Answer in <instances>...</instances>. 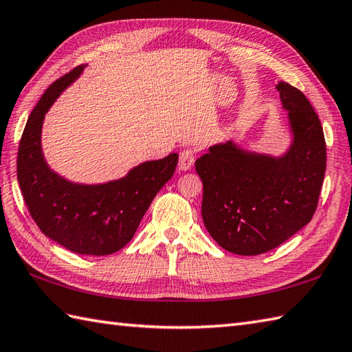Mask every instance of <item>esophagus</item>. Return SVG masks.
<instances>
[{
  "label": "esophagus",
  "instance_id": "obj_1",
  "mask_svg": "<svg viewBox=\"0 0 352 352\" xmlns=\"http://www.w3.org/2000/svg\"><path fill=\"white\" fill-rule=\"evenodd\" d=\"M195 162V151L190 148H184L180 153V159H178V169L180 170H189Z\"/></svg>",
  "mask_w": 352,
  "mask_h": 352
}]
</instances>
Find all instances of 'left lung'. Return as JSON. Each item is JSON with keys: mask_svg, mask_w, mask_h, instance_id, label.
Segmentation results:
<instances>
[{"mask_svg": "<svg viewBox=\"0 0 352 352\" xmlns=\"http://www.w3.org/2000/svg\"><path fill=\"white\" fill-rule=\"evenodd\" d=\"M294 142L281 157L214 145L195 162L203 221L218 245L239 256L271 251L311 221L327 166L324 130L305 95L278 81Z\"/></svg>", "mask_w": 352, "mask_h": 352, "instance_id": "8db88e82", "label": "left lung"}]
</instances>
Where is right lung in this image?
Masks as SVG:
<instances>
[{
	"mask_svg": "<svg viewBox=\"0 0 352 352\" xmlns=\"http://www.w3.org/2000/svg\"><path fill=\"white\" fill-rule=\"evenodd\" d=\"M83 69L80 65L54 81L30 113L18 149V183L45 236L77 254L109 256L131 241L157 192L174 175L178 154L142 163L106 184H76L52 172L41 146L43 118Z\"/></svg>",
	"mask_w": 352,
	"mask_h": 352,
	"instance_id": "right-lung-1",
	"label": "right lung"
}]
</instances>
